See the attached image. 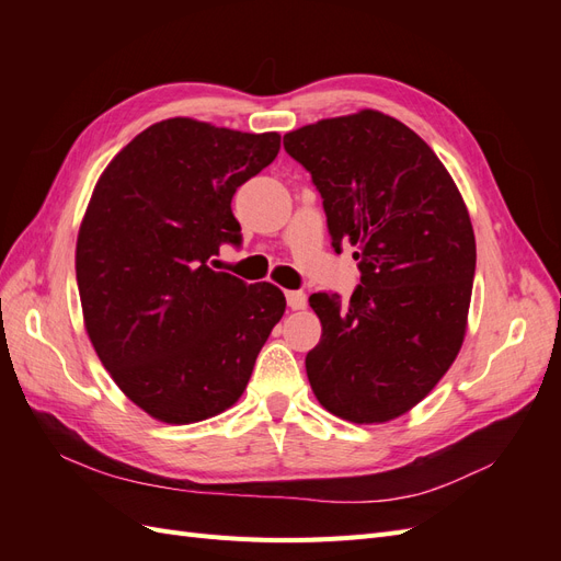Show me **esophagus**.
I'll list each match as a JSON object with an SVG mask.
<instances>
[{
    "label": "esophagus",
    "mask_w": 561,
    "mask_h": 561,
    "mask_svg": "<svg viewBox=\"0 0 561 561\" xmlns=\"http://www.w3.org/2000/svg\"><path fill=\"white\" fill-rule=\"evenodd\" d=\"M285 299H287V307H290L293 311H301L304 307H307V295H304L301 290H287Z\"/></svg>",
    "instance_id": "1"
}]
</instances>
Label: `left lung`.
<instances>
[{
  "label": "left lung",
  "instance_id": "obj_1",
  "mask_svg": "<svg viewBox=\"0 0 561 561\" xmlns=\"http://www.w3.org/2000/svg\"><path fill=\"white\" fill-rule=\"evenodd\" d=\"M283 147L322 198L332 248H358L360 285L316 293L322 336L307 355L318 402L353 423L412 410L463 344L474 233L445 165L414 130L375 110L287 133Z\"/></svg>",
  "mask_w": 561,
  "mask_h": 561
}]
</instances>
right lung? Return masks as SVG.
Wrapping results in <instances>:
<instances>
[{"instance_id": "obj_1", "label": "right lung", "mask_w": 561, "mask_h": 561, "mask_svg": "<svg viewBox=\"0 0 561 561\" xmlns=\"http://www.w3.org/2000/svg\"><path fill=\"white\" fill-rule=\"evenodd\" d=\"M278 133L168 118L98 180L77 239V285L100 363L147 414L196 423L243 396L285 313L271 283L210 264L243 236L236 190L276 159Z\"/></svg>"}]
</instances>
